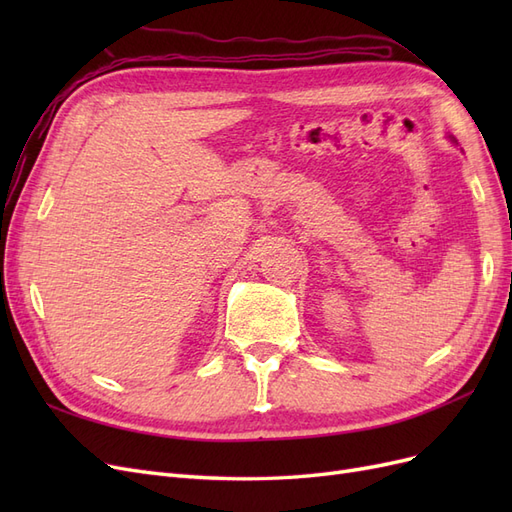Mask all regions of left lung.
Listing matches in <instances>:
<instances>
[{"label":"left lung","mask_w":512,"mask_h":512,"mask_svg":"<svg viewBox=\"0 0 512 512\" xmlns=\"http://www.w3.org/2000/svg\"><path fill=\"white\" fill-rule=\"evenodd\" d=\"M448 138H451V141H453V143H457V141H455V136H448Z\"/></svg>","instance_id":"left-lung-1"}]
</instances>
